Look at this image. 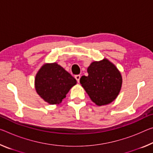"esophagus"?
Instances as JSON below:
<instances>
[{
    "label": "esophagus",
    "mask_w": 153,
    "mask_h": 153,
    "mask_svg": "<svg viewBox=\"0 0 153 153\" xmlns=\"http://www.w3.org/2000/svg\"><path fill=\"white\" fill-rule=\"evenodd\" d=\"M80 77H81V76H79V75H77V76H75V78H76V79L77 80V82H79V79H80Z\"/></svg>",
    "instance_id": "esophagus-1"
}]
</instances>
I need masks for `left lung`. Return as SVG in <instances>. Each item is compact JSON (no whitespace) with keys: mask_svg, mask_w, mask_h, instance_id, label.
<instances>
[{"mask_svg":"<svg viewBox=\"0 0 153 153\" xmlns=\"http://www.w3.org/2000/svg\"><path fill=\"white\" fill-rule=\"evenodd\" d=\"M88 76H82L80 84L97 105H108L115 100L123 84L120 72L107 59L94 61L87 69Z\"/></svg>","mask_w":153,"mask_h":153,"instance_id":"obj_1","label":"left lung"}]
</instances>
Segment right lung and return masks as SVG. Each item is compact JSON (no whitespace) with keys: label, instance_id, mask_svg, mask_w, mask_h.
Listing matches in <instances>:
<instances>
[{"label":"right lung","instance_id":"1","mask_svg":"<svg viewBox=\"0 0 153 153\" xmlns=\"http://www.w3.org/2000/svg\"><path fill=\"white\" fill-rule=\"evenodd\" d=\"M76 79L56 62L45 63L37 73L35 87L37 94L50 105H59Z\"/></svg>","mask_w":153,"mask_h":153}]
</instances>
